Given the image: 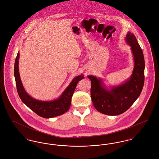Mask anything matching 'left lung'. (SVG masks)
Instances as JSON below:
<instances>
[{
    "label": "left lung",
    "mask_w": 159,
    "mask_h": 159,
    "mask_svg": "<svg viewBox=\"0 0 159 159\" xmlns=\"http://www.w3.org/2000/svg\"><path fill=\"white\" fill-rule=\"evenodd\" d=\"M125 40L131 47L134 60V68L130 79L107 89L101 79L88 76L91 81L93 104L99 112L106 115L117 116L125 112L139 97L143 88L145 61L143 50L131 32L127 33Z\"/></svg>",
    "instance_id": "8db88e82"
}]
</instances>
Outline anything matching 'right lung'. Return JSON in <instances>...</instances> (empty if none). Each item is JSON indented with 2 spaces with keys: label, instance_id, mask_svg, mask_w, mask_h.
<instances>
[{
  "label": "right lung",
  "instance_id": "obj_1",
  "mask_svg": "<svg viewBox=\"0 0 159 159\" xmlns=\"http://www.w3.org/2000/svg\"><path fill=\"white\" fill-rule=\"evenodd\" d=\"M20 52L17 53L14 65V76L18 95L23 102L29 108L43 118H52L67 112L71 105V98L77 83L84 78L83 75L76 76L68 87L62 92L60 98L51 101H39L32 98L25 91L19 73Z\"/></svg>",
  "mask_w": 159,
  "mask_h": 159
}]
</instances>
